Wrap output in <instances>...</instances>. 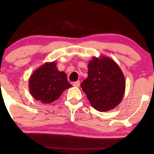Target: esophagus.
Wrapping results in <instances>:
<instances>
[{
	"mask_svg": "<svg viewBox=\"0 0 154 154\" xmlns=\"http://www.w3.org/2000/svg\"><path fill=\"white\" fill-rule=\"evenodd\" d=\"M73 85L74 86V87H79V86H80V81H77L76 82H74V83H73Z\"/></svg>",
	"mask_w": 154,
	"mask_h": 154,
	"instance_id": "obj_1",
	"label": "esophagus"
}]
</instances>
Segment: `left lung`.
I'll use <instances>...</instances> for the list:
<instances>
[{
	"mask_svg": "<svg viewBox=\"0 0 154 154\" xmlns=\"http://www.w3.org/2000/svg\"><path fill=\"white\" fill-rule=\"evenodd\" d=\"M88 74L81 86L96 110L110 111L121 102L125 80L114 60L104 55L99 58L94 57L88 63Z\"/></svg>",
	"mask_w": 154,
	"mask_h": 154,
	"instance_id": "8db88e82",
	"label": "left lung"
}]
</instances>
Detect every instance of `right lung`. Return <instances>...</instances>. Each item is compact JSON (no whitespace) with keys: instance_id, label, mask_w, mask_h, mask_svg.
<instances>
[{"instance_id":"add662e5","label":"right lung","mask_w":154,"mask_h":154,"mask_svg":"<svg viewBox=\"0 0 154 154\" xmlns=\"http://www.w3.org/2000/svg\"><path fill=\"white\" fill-rule=\"evenodd\" d=\"M71 87L66 74L58 70L55 62L45 63L33 71L29 80L31 95L43 104L57 100L65 90Z\"/></svg>"}]
</instances>
